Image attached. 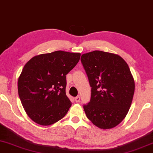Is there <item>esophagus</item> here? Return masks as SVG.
<instances>
[{
	"label": "esophagus",
	"mask_w": 153,
	"mask_h": 153,
	"mask_svg": "<svg viewBox=\"0 0 153 153\" xmlns=\"http://www.w3.org/2000/svg\"><path fill=\"white\" fill-rule=\"evenodd\" d=\"M79 100H80V97H79V96H77V97H76V98H75V101H76V103H78Z\"/></svg>",
	"instance_id": "obj_1"
}]
</instances>
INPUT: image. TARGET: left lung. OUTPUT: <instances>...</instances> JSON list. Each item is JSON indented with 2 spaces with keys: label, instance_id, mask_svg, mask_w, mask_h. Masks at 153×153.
Masks as SVG:
<instances>
[{
  "label": "left lung",
  "instance_id": "left-lung-1",
  "mask_svg": "<svg viewBox=\"0 0 153 153\" xmlns=\"http://www.w3.org/2000/svg\"><path fill=\"white\" fill-rule=\"evenodd\" d=\"M81 61L91 86V98L84 110L87 118L101 129L122 122L131 105L135 82L119 55L95 50L82 55Z\"/></svg>",
  "mask_w": 153,
  "mask_h": 153
}]
</instances>
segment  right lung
Returning a JSON list of instances; mask_svg holds the SVG:
<instances>
[{
    "instance_id": "add662e5",
    "label": "right lung",
    "mask_w": 153,
    "mask_h": 153,
    "mask_svg": "<svg viewBox=\"0 0 153 153\" xmlns=\"http://www.w3.org/2000/svg\"><path fill=\"white\" fill-rule=\"evenodd\" d=\"M80 53L56 51L33 57L18 81L24 110L34 122L48 126L66 115L71 102L66 95V75L77 65Z\"/></svg>"
}]
</instances>
